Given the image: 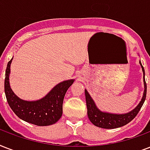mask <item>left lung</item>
Masks as SVG:
<instances>
[{
  "label": "left lung",
  "instance_id": "1",
  "mask_svg": "<svg viewBox=\"0 0 150 150\" xmlns=\"http://www.w3.org/2000/svg\"><path fill=\"white\" fill-rule=\"evenodd\" d=\"M139 64L142 67V72H143L144 93H143L142 100H141L139 103L138 104L137 107L128 113L117 114L101 111L100 110L97 108L93 100L92 99L86 89H85L87 106V114H88L89 121H91L94 125L97 126L99 128L112 129V128H119L121 126L125 125L135 118V116L137 115L139 111L141 109V107H142V105L145 102V100H146V80H145V70L140 61Z\"/></svg>",
  "mask_w": 150,
  "mask_h": 150
}]
</instances>
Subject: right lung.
<instances>
[{
    "instance_id": "obj_1",
    "label": "right lung",
    "mask_w": 150,
    "mask_h": 150,
    "mask_svg": "<svg viewBox=\"0 0 150 150\" xmlns=\"http://www.w3.org/2000/svg\"><path fill=\"white\" fill-rule=\"evenodd\" d=\"M12 59L7 64L4 79V93L11 110L19 118L35 125L47 126L56 123L62 115L64 95L75 80H66L60 82L40 100H23L14 93L9 84L10 67Z\"/></svg>"
}]
</instances>
